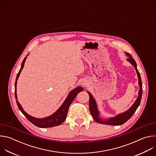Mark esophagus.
<instances>
[{
    "mask_svg": "<svg viewBox=\"0 0 156 156\" xmlns=\"http://www.w3.org/2000/svg\"><path fill=\"white\" fill-rule=\"evenodd\" d=\"M84 85H85V84H84Z\"/></svg>",
    "mask_w": 156,
    "mask_h": 156,
    "instance_id": "1",
    "label": "esophagus"
}]
</instances>
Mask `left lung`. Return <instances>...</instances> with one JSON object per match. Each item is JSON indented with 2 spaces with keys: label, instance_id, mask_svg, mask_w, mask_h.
<instances>
[{
  "label": "left lung",
  "instance_id": "1",
  "mask_svg": "<svg viewBox=\"0 0 156 156\" xmlns=\"http://www.w3.org/2000/svg\"><path fill=\"white\" fill-rule=\"evenodd\" d=\"M126 55L128 57L127 58V61H128L133 66H134L135 70L137 73L138 78V84L140 86V90L138 92V97L135 101V103L132 105V106L125 112L119 114L117 115L107 119V120H104L99 117L100 113L98 110V105L95 99H94L92 94L87 91L89 96H90V103H89V107H90V113L93 118V119L97 122L98 123L104 124V125H120L125 123L126 121H128L135 112V111L138 108L141 102V97H142V93H143V89H142V81L141 79L140 74L137 69V65L135 60L133 59L131 55L128 54V52H125Z\"/></svg>",
  "mask_w": 156,
  "mask_h": 156
}]
</instances>
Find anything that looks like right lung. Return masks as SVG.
<instances>
[{
    "label": "right lung",
    "instance_id": "add662e5",
    "mask_svg": "<svg viewBox=\"0 0 156 156\" xmlns=\"http://www.w3.org/2000/svg\"><path fill=\"white\" fill-rule=\"evenodd\" d=\"M28 55V54L24 58L23 62H22L21 69L16 75V81H15V99H16L17 105H18L20 110L22 112V114H23L27 117V119L30 122H31L33 125H36V126L44 128H49V127L58 126V125H60L61 123H62L65 120V119L66 118V115H67L68 110H69V108L70 104L73 101V100L75 99L76 95L80 92L83 91V88L80 86L76 87V88L74 89V90L71 91L70 92V93L69 94L68 96L66 97V99L63 102V104L61 105V106L51 115L45 117V118H42V119H37V118H36V117L30 115L25 112V111L23 110V108H22L21 104L18 101L17 94H16L17 80L18 79V77L20 75V73H21L22 69H23L24 67L25 62V60H26Z\"/></svg>",
    "mask_w": 156,
    "mask_h": 156
}]
</instances>
